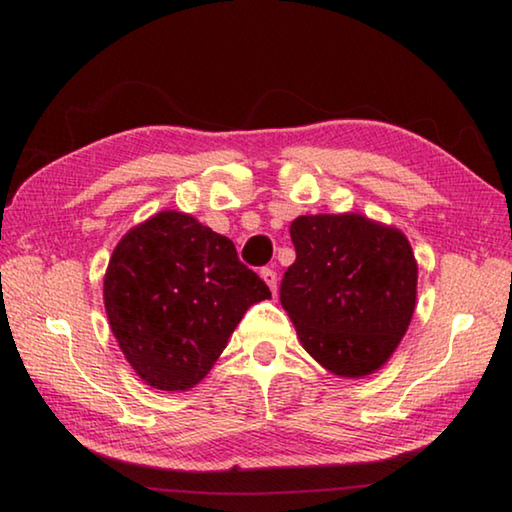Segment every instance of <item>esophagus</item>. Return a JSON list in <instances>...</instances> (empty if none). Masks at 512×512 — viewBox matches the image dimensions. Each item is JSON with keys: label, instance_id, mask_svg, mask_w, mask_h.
I'll use <instances>...</instances> for the list:
<instances>
[{"label": "esophagus", "instance_id": "esophagus-1", "mask_svg": "<svg viewBox=\"0 0 512 512\" xmlns=\"http://www.w3.org/2000/svg\"><path fill=\"white\" fill-rule=\"evenodd\" d=\"M262 280L268 284V289H271L273 293L277 291V273L273 271V268H264V271H262Z\"/></svg>", "mask_w": 512, "mask_h": 512}]
</instances>
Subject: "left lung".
I'll list each match as a JSON object with an SVG mask.
<instances>
[{"label": "left lung", "instance_id": "obj_1", "mask_svg": "<svg viewBox=\"0 0 512 512\" xmlns=\"http://www.w3.org/2000/svg\"><path fill=\"white\" fill-rule=\"evenodd\" d=\"M296 262L280 302L298 339L336 377L361 379L393 357L411 325L418 262L400 228L359 212L293 219Z\"/></svg>", "mask_w": 512, "mask_h": 512}]
</instances>
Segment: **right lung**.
<instances>
[{
    "mask_svg": "<svg viewBox=\"0 0 512 512\" xmlns=\"http://www.w3.org/2000/svg\"><path fill=\"white\" fill-rule=\"evenodd\" d=\"M268 298L228 237L176 210L133 225L103 277V305L126 361L146 386L173 393L194 388L246 311Z\"/></svg>",
    "mask_w": 512,
    "mask_h": 512,
    "instance_id": "obj_1",
    "label": "right lung"
}]
</instances>
